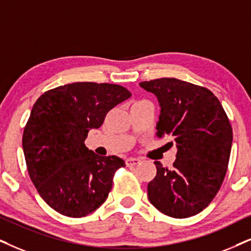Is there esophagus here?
Returning a JSON list of instances; mask_svg holds the SVG:
<instances>
[{"label": "esophagus", "instance_id": "obj_1", "mask_svg": "<svg viewBox=\"0 0 251 251\" xmlns=\"http://www.w3.org/2000/svg\"><path fill=\"white\" fill-rule=\"evenodd\" d=\"M140 163V158H136V157H128L126 160V166L131 167V166H135V164Z\"/></svg>", "mask_w": 251, "mask_h": 251}]
</instances>
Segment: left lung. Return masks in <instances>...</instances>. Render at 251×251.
Segmentation results:
<instances>
[{
  "label": "left lung",
  "mask_w": 251,
  "mask_h": 251,
  "mask_svg": "<svg viewBox=\"0 0 251 251\" xmlns=\"http://www.w3.org/2000/svg\"><path fill=\"white\" fill-rule=\"evenodd\" d=\"M161 106L157 136H173L177 146L173 169L155 161L156 176L148 199L171 218H189L210 205L221 188L229 162L233 129L211 90L177 78L141 82ZM173 145V142H171Z\"/></svg>",
  "instance_id": "1"
}]
</instances>
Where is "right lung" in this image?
I'll return each mask as SVG.
<instances>
[{"label":"right lung","mask_w":251,"mask_h":251,"mask_svg":"<svg viewBox=\"0 0 251 251\" xmlns=\"http://www.w3.org/2000/svg\"><path fill=\"white\" fill-rule=\"evenodd\" d=\"M131 96L118 84L75 82L50 89L34 103L22 140L25 162L38 193L60 214L85 217L106 201L125 162L115 155L98 156L84 140Z\"/></svg>","instance_id":"add662e5"}]
</instances>
